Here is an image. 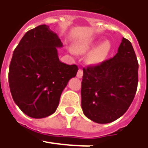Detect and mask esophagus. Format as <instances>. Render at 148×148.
<instances>
[{"label": "esophagus", "mask_w": 148, "mask_h": 148, "mask_svg": "<svg viewBox=\"0 0 148 148\" xmlns=\"http://www.w3.org/2000/svg\"><path fill=\"white\" fill-rule=\"evenodd\" d=\"M83 69H79V70H78V73H77V77L78 78H79V79H81L82 77H83Z\"/></svg>", "instance_id": "esophagus-1"}]
</instances>
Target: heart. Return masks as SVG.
I'll return each mask as SVG.
<instances>
[{
    "label": "heart",
    "mask_w": 148,
    "mask_h": 148,
    "mask_svg": "<svg viewBox=\"0 0 148 148\" xmlns=\"http://www.w3.org/2000/svg\"><path fill=\"white\" fill-rule=\"evenodd\" d=\"M100 42H101V39L96 38L83 39L75 43L74 49L77 52L85 53L94 47ZM110 48H111L110 42L107 40L100 43L98 46H97L95 48L92 50L88 55L87 60L88 63L92 64H98L101 63L102 61H104L109 55Z\"/></svg>",
    "instance_id": "obj_1"
}]
</instances>
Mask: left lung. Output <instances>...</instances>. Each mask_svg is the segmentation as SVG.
<instances>
[{"label":"left lung","mask_w":148,"mask_h":148,"mask_svg":"<svg viewBox=\"0 0 148 148\" xmlns=\"http://www.w3.org/2000/svg\"><path fill=\"white\" fill-rule=\"evenodd\" d=\"M81 106L88 119L107 124L119 119L134 98L138 63L133 46L125 38L113 58L84 68Z\"/></svg>","instance_id":"8db88e82"}]
</instances>
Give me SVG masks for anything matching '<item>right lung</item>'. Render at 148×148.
I'll use <instances>...</instances> for the list:
<instances>
[{
  "mask_svg": "<svg viewBox=\"0 0 148 148\" xmlns=\"http://www.w3.org/2000/svg\"><path fill=\"white\" fill-rule=\"evenodd\" d=\"M63 44L48 25L28 31L14 49L9 69L14 101L25 115L35 119L52 115L69 80L76 76V64L60 61L57 48Z\"/></svg>",
  "mask_w": 148,
  "mask_h": 148,
  "instance_id": "right-lung-1",
  "label": "right lung"
}]
</instances>
